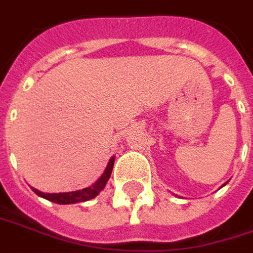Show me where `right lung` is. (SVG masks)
I'll use <instances>...</instances> for the list:
<instances>
[{"instance_id":"add662e5","label":"right lung","mask_w":253,"mask_h":253,"mask_svg":"<svg viewBox=\"0 0 253 253\" xmlns=\"http://www.w3.org/2000/svg\"><path fill=\"white\" fill-rule=\"evenodd\" d=\"M113 165H114V157L111 158L107 164V168L103 172V175L97 179L96 183H93L92 186L86 187L83 190H77V191H70V193H55V194H50V193H41L37 189H33V191L36 193L37 196L42 197L45 200H49L52 203L56 204H76V203H84V201H88L92 200L104 189L106 183L110 179L111 175V170H113Z\"/></svg>"}]
</instances>
